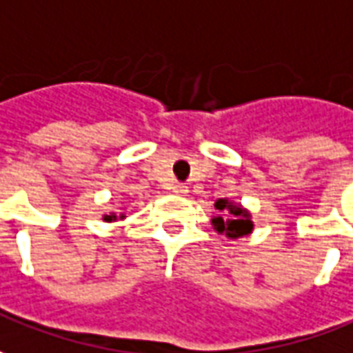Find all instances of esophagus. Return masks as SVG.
I'll use <instances>...</instances> for the list:
<instances>
[{
	"label": "esophagus",
	"instance_id": "obj_1",
	"mask_svg": "<svg viewBox=\"0 0 353 353\" xmlns=\"http://www.w3.org/2000/svg\"><path fill=\"white\" fill-rule=\"evenodd\" d=\"M172 192L179 194V196H186V194H188V186H184V184H174V186H172Z\"/></svg>",
	"mask_w": 353,
	"mask_h": 353
}]
</instances>
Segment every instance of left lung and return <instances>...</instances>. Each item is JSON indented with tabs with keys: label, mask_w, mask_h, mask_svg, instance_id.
<instances>
[{
	"label": "left lung",
	"mask_w": 353,
	"mask_h": 353,
	"mask_svg": "<svg viewBox=\"0 0 353 353\" xmlns=\"http://www.w3.org/2000/svg\"><path fill=\"white\" fill-rule=\"evenodd\" d=\"M215 209H219L225 215L211 219V225L217 230L219 234H225L228 238H240L250 234L254 230V223H252V215L246 209L238 203H232L228 200H217L215 201Z\"/></svg>",
	"instance_id": "obj_1"
}]
</instances>
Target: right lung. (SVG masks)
I'll return each instance as SVG.
<instances>
[{"label": "right lung", "mask_w": 353, "mask_h": 353, "mask_svg": "<svg viewBox=\"0 0 353 353\" xmlns=\"http://www.w3.org/2000/svg\"><path fill=\"white\" fill-rule=\"evenodd\" d=\"M119 219H125V215H121ZM103 221H107V223H111V221H117V215H115V213H111V215H103Z\"/></svg>", "instance_id": "add662e5"}]
</instances>
